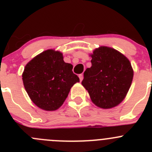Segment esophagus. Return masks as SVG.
I'll return each mask as SVG.
<instances>
[{
    "mask_svg": "<svg viewBox=\"0 0 152 152\" xmlns=\"http://www.w3.org/2000/svg\"><path fill=\"white\" fill-rule=\"evenodd\" d=\"M79 79H80V81H82V79H83V78H84L83 74H79Z\"/></svg>",
    "mask_w": 152,
    "mask_h": 152,
    "instance_id": "obj_1",
    "label": "esophagus"
}]
</instances>
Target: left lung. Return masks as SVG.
Here are the masks:
<instances>
[{
  "label": "left lung",
  "mask_w": 152,
  "mask_h": 152,
  "mask_svg": "<svg viewBox=\"0 0 152 152\" xmlns=\"http://www.w3.org/2000/svg\"><path fill=\"white\" fill-rule=\"evenodd\" d=\"M91 57L92 66L84 73L82 85L96 106L115 107L124 100L132 82L130 62L118 50L104 46L96 49Z\"/></svg>",
  "instance_id": "8db88e82"
}]
</instances>
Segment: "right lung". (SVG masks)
<instances>
[{
  "label": "right lung",
  "mask_w": 152,
  "mask_h": 152,
  "mask_svg": "<svg viewBox=\"0 0 152 152\" xmlns=\"http://www.w3.org/2000/svg\"><path fill=\"white\" fill-rule=\"evenodd\" d=\"M72 69L73 65L64 62L59 51L47 50L35 56L26 65L22 76L32 102L47 111L60 107L72 86L79 82Z\"/></svg>",
  "instance_id": "right-lung-1"
}]
</instances>
